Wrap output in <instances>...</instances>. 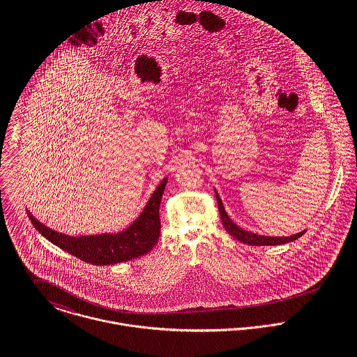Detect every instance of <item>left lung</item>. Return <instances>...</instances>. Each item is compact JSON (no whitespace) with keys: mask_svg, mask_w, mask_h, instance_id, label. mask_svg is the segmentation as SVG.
Listing matches in <instances>:
<instances>
[{"mask_svg":"<svg viewBox=\"0 0 357 357\" xmlns=\"http://www.w3.org/2000/svg\"><path fill=\"white\" fill-rule=\"evenodd\" d=\"M214 192H215V198H217V204H218L220 217H221V221H222V225H224L225 231L231 236H234L235 239H238L239 242H242L245 245H250V246H278V245H284V243L293 242V241L301 238L305 234L306 229L296 234V235H291V236H265V235H258V234L249 232V231L241 228L239 225H236L229 218V215L227 214V211L224 208V204L221 202L220 195L217 194L215 190H214Z\"/></svg>","mask_w":357,"mask_h":357,"instance_id":"left-lung-1","label":"left lung"}]
</instances>
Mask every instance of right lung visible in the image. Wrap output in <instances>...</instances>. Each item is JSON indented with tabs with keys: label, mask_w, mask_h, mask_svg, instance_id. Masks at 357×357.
<instances>
[{
	"label": "right lung",
	"mask_w": 357,
	"mask_h": 357,
	"mask_svg": "<svg viewBox=\"0 0 357 357\" xmlns=\"http://www.w3.org/2000/svg\"><path fill=\"white\" fill-rule=\"evenodd\" d=\"M167 183L165 177L144 206L140 215L123 231L115 234H96L70 236L51 229L38 221L29 210L27 215L36 229L61 250L93 265H112L130 261L151 252L160 234L159 204Z\"/></svg>",
	"instance_id": "add662e5"
}]
</instances>
